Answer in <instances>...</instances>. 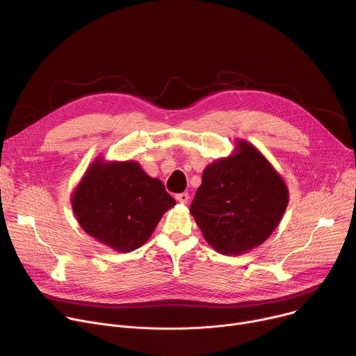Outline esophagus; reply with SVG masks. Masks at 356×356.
Here are the masks:
<instances>
[{
    "instance_id": "esophagus-1",
    "label": "esophagus",
    "mask_w": 356,
    "mask_h": 356,
    "mask_svg": "<svg viewBox=\"0 0 356 356\" xmlns=\"http://www.w3.org/2000/svg\"><path fill=\"white\" fill-rule=\"evenodd\" d=\"M175 199H177L179 203H188V200H189V195H188L186 192H184V193H178V195H175Z\"/></svg>"
}]
</instances>
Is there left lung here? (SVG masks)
Wrapping results in <instances>:
<instances>
[{
    "label": "left lung",
    "instance_id": "1",
    "mask_svg": "<svg viewBox=\"0 0 356 356\" xmlns=\"http://www.w3.org/2000/svg\"><path fill=\"white\" fill-rule=\"evenodd\" d=\"M238 153L206 167L191 213L206 241L222 254L264 243L288 206V188L265 157L240 141Z\"/></svg>",
    "mask_w": 356,
    "mask_h": 356
}]
</instances>
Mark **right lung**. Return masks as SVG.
<instances>
[{
	"label": "right lung",
	"mask_w": 356,
	"mask_h": 356,
	"mask_svg": "<svg viewBox=\"0 0 356 356\" xmlns=\"http://www.w3.org/2000/svg\"><path fill=\"white\" fill-rule=\"evenodd\" d=\"M71 202L80 226L120 252L143 245L164 211L175 204L160 179L150 178L131 161H95Z\"/></svg>",
	"instance_id": "right-lung-1"
}]
</instances>
